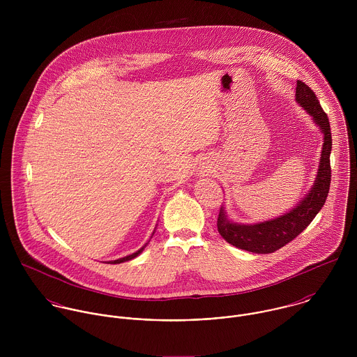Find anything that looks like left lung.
<instances>
[{
    "label": "left lung",
    "mask_w": 357,
    "mask_h": 357,
    "mask_svg": "<svg viewBox=\"0 0 357 357\" xmlns=\"http://www.w3.org/2000/svg\"><path fill=\"white\" fill-rule=\"evenodd\" d=\"M296 98L297 102L313 116V121L324 133V143L314 185L306 195L305 199L301 201L290 213L255 225H239L231 222L221 207L217 217V229L228 243L238 249L258 255H268L279 250L305 229L327 199L331 183L330 153L333 146L328 116L321 108L314 92L300 79L297 81Z\"/></svg>",
    "instance_id": "1"
}]
</instances>
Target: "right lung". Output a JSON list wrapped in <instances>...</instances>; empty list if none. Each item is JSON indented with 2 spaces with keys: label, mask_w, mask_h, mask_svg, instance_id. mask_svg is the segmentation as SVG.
<instances>
[{
  "label": "right lung",
  "mask_w": 357,
  "mask_h": 357,
  "mask_svg": "<svg viewBox=\"0 0 357 357\" xmlns=\"http://www.w3.org/2000/svg\"><path fill=\"white\" fill-rule=\"evenodd\" d=\"M143 249L144 248H142L139 252H136V253H133V255H126V257H123V258H119V259H115V261H112V264H121V262H125V261H129V259H132V258H135V257H137V255H140L142 252H143Z\"/></svg>",
  "instance_id": "add662e5"
}]
</instances>
